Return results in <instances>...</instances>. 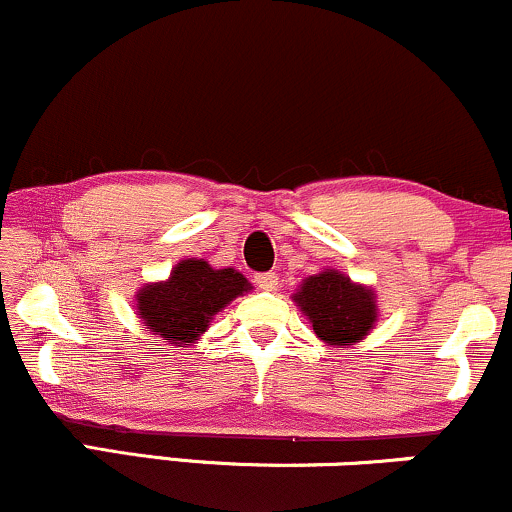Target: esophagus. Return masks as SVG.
<instances>
[{
	"mask_svg": "<svg viewBox=\"0 0 512 512\" xmlns=\"http://www.w3.org/2000/svg\"><path fill=\"white\" fill-rule=\"evenodd\" d=\"M256 285L261 287V290H266V292H275V290H278V275H275V273L256 275Z\"/></svg>",
	"mask_w": 512,
	"mask_h": 512,
	"instance_id": "obj_1",
	"label": "esophagus"
}]
</instances>
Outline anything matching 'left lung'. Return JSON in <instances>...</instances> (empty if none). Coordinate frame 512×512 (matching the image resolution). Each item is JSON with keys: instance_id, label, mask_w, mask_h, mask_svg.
<instances>
[{"instance_id": "obj_1", "label": "left lung", "mask_w": 512, "mask_h": 512, "mask_svg": "<svg viewBox=\"0 0 512 512\" xmlns=\"http://www.w3.org/2000/svg\"><path fill=\"white\" fill-rule=\"evenodd\" d=\"M292 302L328 347H352L362 342L378 323L374 287L350 280L342 270L323 268L302 280Z\"/></svg>"}]
</instances>
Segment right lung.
<instances>
[{
    "mask_svg": "<svg viewBox=\"0 0 512 512\" xmlns=\"http://www.w3.org/2000/svg\"><path fill=\"white\" fill-rule=\"evenodd\" d=\"M251 290L239 270L213 268L206 258H182L170 278L146 282L136 292V316L155 338L189 347L201 340L215 314Z\"/></svg>",
    "mask_w": 512,
    "mask_h": 512,
    "instance_id": "1",
    "label": "right lung"
}]
</instances>
